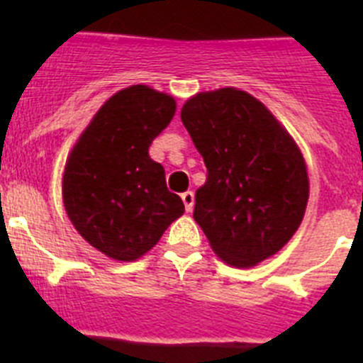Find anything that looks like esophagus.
I'll list each match as a JSON object with an SVG mask.
<instances>
[{
    "mask_svg": "<svg viewBox=\"0 0 363 363\" xmlns=\"http://www.w3.org/2000/svg\"><path fill=\"white\" fill-rule=\"evenodd\" d=\"M182 200H184L185 211H187V213H191L192 207H194V192H191V191L184 192V194H182Z\"/></svg>",
    "mask_w": 363,
    "mask_h": 363,
    "instance_id": "obj_1",
    "label": "esophagus"
}]
</instances>
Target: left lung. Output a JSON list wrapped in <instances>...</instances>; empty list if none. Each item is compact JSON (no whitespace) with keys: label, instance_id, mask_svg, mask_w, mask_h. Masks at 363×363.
<instances>
[{"label":"left lung","instance_id":"8db88e82","mask_svg":"<svg viewBox=\"0 0 363 363\" xmlns=\"http://www.w3.org/2000/svg\"><path fill=\"white\" fill-rule=\"evenodd\" d=\"M182 121L207 167L192 216L213 251L234 267L280 251L309 200L306 162L293 138L262 101L230 86L189 99Z\"/></svg>","mask_w":363,"mask_h":363}]
</instances>
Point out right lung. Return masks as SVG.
I'll return each mask as SVG.
<instances>
[{"instance_id": "obj_1", "label": "right lung", "mask_w": 363, "mask_h": 363, "mask_svg": "<svg viewBox=\"0 0 363 363\" xmlns=\"http://www.w3.org/2000/svg\"><path fill=\"white\" fill-rule=\"evenodd\" d=\"M174 112L171 96L145 85L123 89L105 101L67 160V214L111 258H140L184 214L182 198L167 189L165 169L149 156Z\"/></svg>"}]
</instances>
